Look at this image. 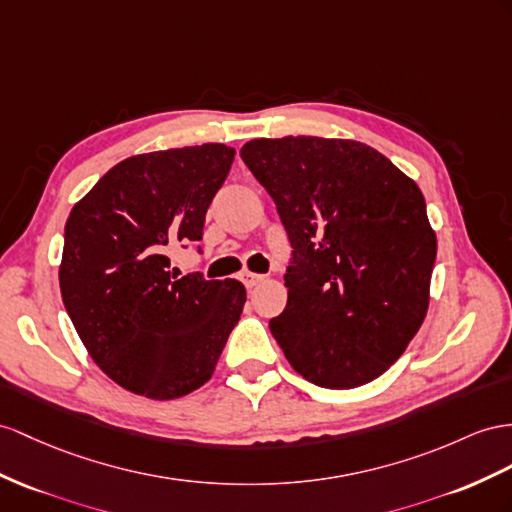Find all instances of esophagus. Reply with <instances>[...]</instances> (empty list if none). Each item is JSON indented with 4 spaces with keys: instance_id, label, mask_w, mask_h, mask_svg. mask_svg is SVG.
<instances>
[{
    "instance_id": "34e87169",
    "label": "esophagus",
    "mask_w": 512,
    "mask_h": 512,
    "mask_svg": "<svg viewBox=\"0 0 512 512\" xmlns=\"http://www.w3.org/2000/svg\"><path fill=\"white\" fill-rule=\"evenodd\" d=\"M240 279H242V283H244L246 287H255L257 283L264 281V274H255V272L244 270V272L240 274Z\"/></svg>"
}]
</instances>
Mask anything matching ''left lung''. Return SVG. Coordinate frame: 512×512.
Segmentation results:
<instances>
[{"instance_id": "8db88e82", "label": "left lung", "mask_w": 512, "mask_h": 512, "mask_svg": "<svg viewBox=\"0 0 512 512\" xmlns=\"http://www.w3.org/2000/svg\"><path fill=\"white\" fill-rule=\"evenodd\" d=\"M240 155L292 246L287 305L270 320L283 355L318 387L374 381L428 311L437 238L422 190L357 140L259 138Z\"/></svg>"}]
</instances>
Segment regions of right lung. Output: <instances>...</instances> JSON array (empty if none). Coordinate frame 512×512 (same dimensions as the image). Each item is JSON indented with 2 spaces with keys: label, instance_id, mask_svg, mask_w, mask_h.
<instances>
[{
  "label": "right lung",
  "instance_id": "obj_1",
  "mask_svg": "<svg viewBox=\"0 0 512 512\" xmlns=\"http://www.w3.org/2000/svg\"><path fill=\"white\" fill-rule=\"evenodd\" d=\"M233 157L216 142L127 157L69 214L64 307L99 368L138 396L173 400L205 385L242 316L240 281L177 277L168 259L203 238Z\"/></svg>",
  "mask_w": 512,
  "mask_h": 512
}]
</instances>
